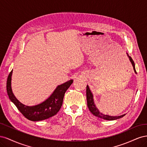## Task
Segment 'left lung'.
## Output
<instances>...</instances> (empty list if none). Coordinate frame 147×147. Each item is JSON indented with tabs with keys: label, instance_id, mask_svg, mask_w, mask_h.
<instances>
[{
	"label": "left lung",
	"instance_id": "left-lung-1",
	"mask_svg": "<svg viewBox=\"0 0 147 147\" xmlns=\"http://www.w3.org/2000/svg\"><path fill=\"white\" fill-rule=\"evenodd\" d=\"M129 58L130 61L131 62L132 65L133 66V68H134V70L135 71V72L137 74L136 70L135 69V64L134 61L132 60V59L131 58V57L129 56V55H127ZM86 98H87V105L89 109H90V112L94 115L95 116L102 118L104 119H106V120H115V119H119L120 118L123 117L125 114H124L123 115H120V116H116V117H112V116H109V115H104L101 113L100 112H99V110L96 108V105H94V100H93V96L92 94V93L89 88V86L87 85L86 86Z\"/></svg>",
	"mask_w": 147,
	"mask_h": 147
}]
</instances>
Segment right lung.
Returning a JSON list of instances; mask_svg holds the SVG:
<instances>
[{"instance_id":"add662e5","label":"right lung","mask_w":147,"mask_h":147,"mask_svg":"<svg viewBox=\"0 0 147 147\" xmlns=\"http://www.w3.org/2000/svg\"><path fill=\"white\" fill-rule=\"evenodd\" d=\"M12 70L10 72L7 81V91L8 97L17 109L26 118L30 121H42L53 117L59 112L62 105L65 92L73 83V80L57 86L50 97L42 103L34 106H26L18 100L13 94L11 87Z\"/></svg>"}]
</instances>
